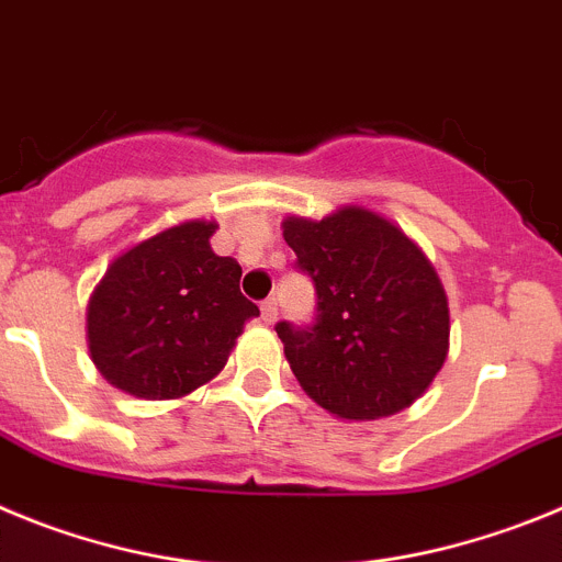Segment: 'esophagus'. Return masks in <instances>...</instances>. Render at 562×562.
Returning <instances> with one entry per match:
<instances>
[{
    "label": "esophagus",
    "instance_id": "esophagus-1",
    "mask_svg": "<svg viewBox=\"0 0 562 562\" xmlns=\"http://www.w3.org/2000/svg\"><path fill=\"white\" fill-rule=\"evenodd\" d=\"M260 318L266 322V325H274L277 322V302L274 300H266L260 305Z\"/></svg>",
    "mask_w": 562,
    "mask_h": 562
}]
</instances>
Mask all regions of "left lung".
<instances>
[{"mask_svg": "<svg viewBox=\"0 0 562 562\" xmlns=\"http://www.w3.org/2000/svg\"><path fill=\"white\" fill-rule=\"evenodd\" d=\"M285 244L311 277V325L277 322L293 375L322 408L378 419L412 406L448 356V300L426 255L361 206L288 218Z\"/></svg>", "mask_w": 562, "mask_h": 562, "instance_id": "1", "label": "left lung"}]
</instances>
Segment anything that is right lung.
I'll return each mask as SVG.
<instances>
[{
	"instance_id": "obj_1",
	"label": "right lung",
	"mask_w": 562,
	"mask_h": 562,
	"mask_svg": "<svg viewBox=\"0 0 562 562\" xmlns=\"http://www.w3.org/2000/svg\"><path fill=\"white\" fill-rule=\"evenodd\" d=\"M212 232L187 221L111 262L86 318L92 361L111 386L145 401L193 392L260 316L240 293V266L210 249Z\"/></svg>"
}]
</instances>
